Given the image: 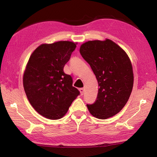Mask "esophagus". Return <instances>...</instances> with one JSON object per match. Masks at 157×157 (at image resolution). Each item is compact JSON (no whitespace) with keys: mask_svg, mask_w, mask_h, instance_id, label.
Instances as JSON below:
<instances>
[{"mask_svg":"<svg viewBox=\"0 0 157 157\" xmlns=\"http://www.w3.org/2000/svg\"><path fill=\"white\" fill-rule=\"evenodd\" d=\"M79 92H80V94L82 96L84 93V88H80V89H79Z\"/></svg>","mask_w":157,"mask_h":157,"instance_id":"esophagus-1","label":"esophagus"}]
</instances>
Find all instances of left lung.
Masks as SVG:
<instances>
[{"mask_svg":"<svg viewBox=\"0 0 157 157\" xmlns=\"http://www.w3.org/2000/svg\"><path fill=\"white\" fill-rule=\"evenodd\" d=\"M79 52L90 65L98 83L96 101L87 105L95 117L105 119L115 115L128 101L134 85V73L129 56L109 39L82 44Z\"/></svg>","mask_w":157,"mask_h":157,"instance_id":"left-lung-1","label":"left lung"}]
</instances>
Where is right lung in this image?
Returning a JSON list of instances; mask_svg holds the SVG:
<instances>
[{"instance_id": "obj_1", "label": "right lung", "mask_w": 157, "mask_h": 157, "mask_svg": "<svg viewBox=\"0 0 157 157\" xmlns=\"http://www.w3.org/2000/svg\"><path fill=\"white\" fill-rule=\"evenodd\" d=\"M76 48L69 41L43 44L32 52L23 78L24 90L31 105L49 119L62 118L79 95L71 76L63 68Z\"/></svg>"}]
</instances>
